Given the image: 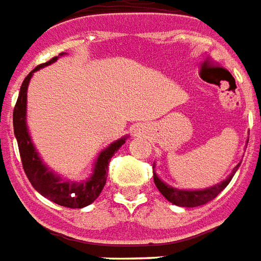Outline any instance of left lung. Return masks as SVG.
Listing matches in <instances>:
<instances>
[{
    "label": "left lung",
    "instance_id": "1",
    "mask_svg": "<svg viewBox=\"0 0 261 261\" xmlns=\"http://www.w3.org/2000/svg\"><path fill=\"white\" fill-rule=\"evenodd\" d=\"M239 167V163L235 166V169L232 170V173L227 177V178L221 181L220 184L213 185L210 188L206 190H195V191H187V190H177L173 188L170 185L165 184L162 179L153 173V181H155L158 190L160 191V194L165 196L166 199L171 202L173 204L177 206H182V207H196V206H202V204L207 203L212 199H214L221 191L229 184V181L232 179L233 174L237 173V170Z\"/></svg>",
    "mask_w": 261,
    "mask_h": 261
}]
</instances>
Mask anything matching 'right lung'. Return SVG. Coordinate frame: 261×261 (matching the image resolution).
<instances>
[{"label":"right lung","mask_w":261,"mask_h":261,"mask_svg":"<svg viewBox=\"0 0 261 261\" xmlns=\"http://www.w3.org/2000/svg\"><path fill=\"white\" fill-rule=\"evenodd\" d=\"M61 55H65V52H62ZM59 57L52 58L47 63L38 65L23 80L16 105L13 109V131H15L17 146H19L23 170L28 175L29 181L34 187V190L40 192L44 198L52 200L54 203L61 204L65 207H71V209H82V207L91 204L99 196L106 184L108 165L111 162L112 156L115 155L119 148L124 144L127 137H123L120 140L112 142L111 145L102 150L96 158L92 174L80 182L66 181V179L61 178L59 175L55 174L52 170L48 169L47 166L42 163L41 158L38 156L37 150L33 145L28 124H26L28 87L34 71L40 70L41 67L47 66V65H51Z\"/></svg>","instance_id":"1"}]
</instances>
